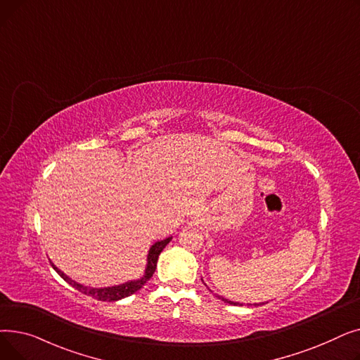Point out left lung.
Segmentation results:
<instances>
[{
    "label": "left lung",
    "mask_w": 360,
    "mask_h": 360,
    "mask_svg": "<svg viewBox=\"0 0 360 360\" xmlns=\"http://www.w3.org/2000/svg\"><path fill=\"white\" fill-rule=\"evenodd\" d=\"M217 297H219V299H221L223 302H226V304H231V305H240V307L243 305V304H239V302H233V300H229V299H224V297H221V296H219V295H217ZM248 305H251V304H248ZM258 305H264V304H254V307H258Z\"/></svg>",
    "instance_id": "left-lung-1"
}]
</instances>
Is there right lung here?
<instances>
[{
    "label": "right lung",
    "mask_w": 360,
    "mask_h": 360,
    "mask_svg": "<svg viewBox=\"0 0 360 360\" xmlns=\"http://www.w3.org/2000/svg\"><path fill=\"white\" fill-rule=\"evenodd\" d=\"M172 240V236H169L163 240H158L153 245H151L148 254H147V264H146V270L144 274L140 278L136 280H128L125 283H121V285H115V286H108V288H91V286H84L82 283H77L75 280H72L71 277H68L64 271H61L58 267L55 266V264L51 261L53 270L58 273L70 286H72L74 289H77L79 292L91 296L98 300H108V302H115L120 299H124L127 296L134 295L136 292H139L146 283L151 278V276L155 274L156 271V266H158V258L160 255V252L163 251V248L166 245Z\"/></svg>",
    "instance_id": "add662e5"
}]
</instances>
